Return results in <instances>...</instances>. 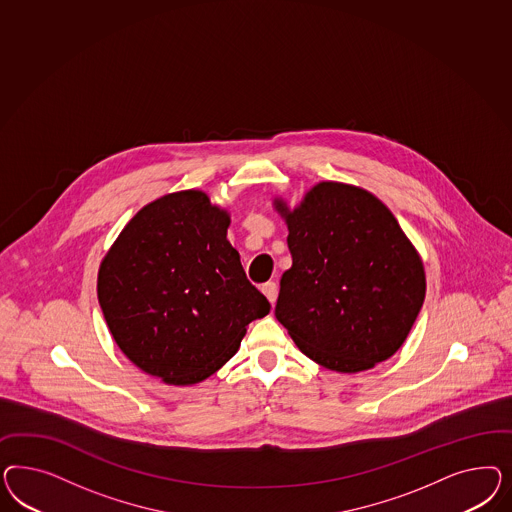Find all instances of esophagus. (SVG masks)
<instances>
[{
  "instance_id": "34e87169",
  "label": "esophagus",
  "mask_w": 512,
  "mask_h": 512,
  "mask_svg": "<svg viewBox=\"0 0 512 512\" xmlns=\"http://www.w3.org/2000/svg\"><path fill=\"white\" fill-rule=\"evenodd\" d=\"M278 291V283H276V281H268V283H264L263 285L264 296L270 300L272 306H274L276 300H278Z\"/></svg>"
}]
</instances>
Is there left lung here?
Masks as SVG:
<instances>
[{
    "label": "left lung",
    "instance_id": "8db88e82",
    "mask_svg": "<svg viewBox=\"0 0 512 512\" xmlns=\"http://www.w3.org/2000/svg\"><path fill=\"white\" fill-rule=\"evenodd\" d=\"M293 266L279 281L276 319L328 370L357 373L392 357L419 315V253L383 202L321 182L293 212L283 202Z\"/></svg>",
    "mask_w": 512,
    "mask_h": 512
}]
</instances>
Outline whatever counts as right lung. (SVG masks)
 <instances>
[{
	"mask_svg": "<svg viewBox=\"0 0 512 512\" xmlns=\"http://www.w3.org/2000/svg\"><path fill=\"white\" fill-rule=\"evenodd\" d=\"M227 212L202 191L144 206L103 259L97 298L112 338L142 372L193 385L240 347L270 304L227 240Z\"/></svg>",
	"mask_w": 512,
	"mask_h": 512,
	"instance_id": "1",
	"label": "right lung"
}]
</instances>
